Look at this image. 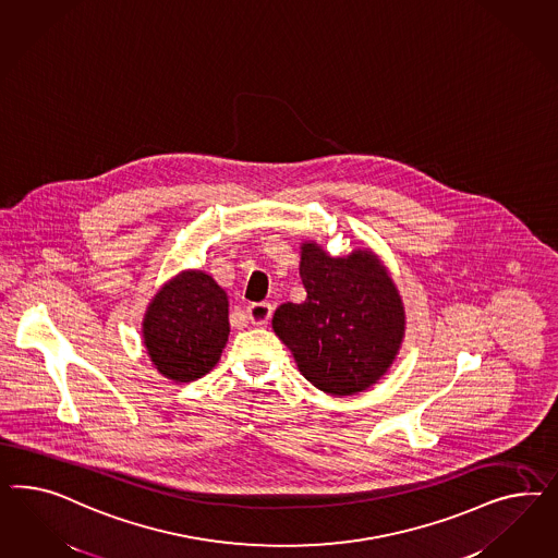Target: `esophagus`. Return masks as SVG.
<instances>
[{"label": "esophagus", "instance_id": "1", "mask_svg": "<svg viewBox=\"0 0 558 558\" xmlns=\"http://www.w3.org/2000/svg\"><path fill=\"white\" fill-rule=\"evenodd\" d=\"M271 304L270 303H254L247 306V319L254 325H266L270 322Z\"/></svg>", "mask_w": 558, "mask_h": 558}]
</instances>
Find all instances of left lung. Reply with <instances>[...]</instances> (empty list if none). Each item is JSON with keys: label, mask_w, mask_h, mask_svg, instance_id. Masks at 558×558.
Masks as SVG:
<instances>
[{"label": "left lung", "mask_w": 558, "mask_h": 558, "mask_svg": "<svg viewBox=\"0 0 558 558\" xmlns=\"http://www.w3.org/2000/svg\"><path fill=\"white\" fill-rule=\"evenodd\" d=\"M304 303L280 304L271 329L317 389L348 397L374 387L405 338V306L383 259L368 247L333 257L301 243Z\"/></svg>", "instance_id": "1"}]
</instances>
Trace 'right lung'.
Masks as SVG:
<instances>
[{"instance_id":"right-lung-1","label":"right lung","mask_w":558,"mask_h":558,"mask_svg":"<svg viewBox=\"0 0 558 558\" xmlns=\"http://www.w3.org/2000/svg\"><path fill=\"white\" fill-rule=\"evenodd\" d=\"M229 296L203 270H184L155 292L143 317L153 366L182 385L213 371L229 341Z\"/></svg>"}]
</instances>
